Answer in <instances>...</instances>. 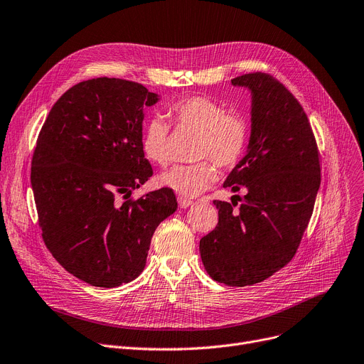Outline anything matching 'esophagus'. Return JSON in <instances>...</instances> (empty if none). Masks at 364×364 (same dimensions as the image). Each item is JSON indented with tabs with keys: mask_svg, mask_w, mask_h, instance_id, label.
I'll list each match as a JSON object with an SVG mask.
<instances>
[{
	"mask_svg": "<svg viewBox=\"0 0 364 364\" xmlns=\"http://www.w3.org/2000/svg\"><path fill=\"white\" fill-rule=\"evenodd\" d=\"M178 205H180V208H188L190 205H192V200L186 199V198H178Z\"/></svg>",
	"mask_w": 364,
	"mask_h": 364,
	"instance_id": "1",
	"label": "esophagus"
}]
</instances>
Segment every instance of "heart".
<instances>
[{
    "label": "heart",
    "instance_id": "1",
    "mask_svg": "<svg viewBox=\"0 0 364 364\" xmlns=\"http://www.w3.org/2000/svg\"><path fill=\"white\" fill-rule=\"evenodd\" d=\"M169 121L178 128L199 132L195 156L202 159L190 165H176L162 172V186L181 196H198L217 178V168L235 166L246 150L250 127L239 113H227V109L209 97L193 95L172 103L168 107ZM171 127L161 114L150 117L141 132V150L144 156L161 166L171 161ZM209 157V160H203Z\"/></svg>",
    "mask_w": 364,
    "mask_h": 364
}]
</instances>
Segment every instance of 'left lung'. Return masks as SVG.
<instances>
[{
  "label": "left lung",
  "mask_w": 364,
  "mask_h": 364,
  "mask_svg": "<svg viewBox=\"0 0 364 364\" xmlns=\"http://www.w3.org/2000/svg\"><path fill=\"white\" fill-rule=\"evenodd\" d=\"M232 84L251 90L252 128L247 153L223 186L246 195L237 209L235 200H214L218 224L199 251L209 276L242 288L296 254L320 187V153L302 106L274 76L245 73Z\"/></svg>",
  "instance_id": "obj_1"
}]
</instances>
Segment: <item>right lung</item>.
<instances>
[{
  "label": "right lung",
  "instance_id": "1",
  "mask_svg": "<svg viewBox=\"0 0 364 364\" xmlns=\"http://www.w3.org/2000/svg\"><path fill=\"white\" fill-rule=\"evenodd\" d=\"M156 102L139 82L82 81L54 103L36 140L31 184L44 243L97 288L136 279L156 227L177 209L168 187L131 198L153 174L140 140L143 107Z\"/></svg>",
  "mask_w": 364,
  "mask_h": 364
}]
</instances>
